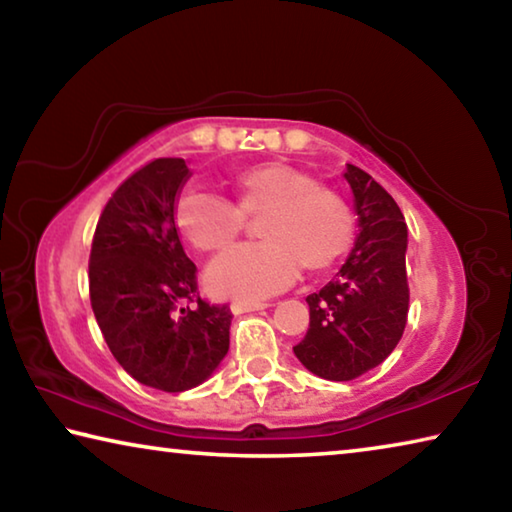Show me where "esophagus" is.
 I'll use <instances>...</instances> for the list:
<instances>
[{
    "label": "esophagus",
    "mask_w": 512,
    "mask_h": 512,
    "mask_svg": "<svg viewBox=\"0 0 512 512\" xmlns=\"http://www.w3.org/2000/svg\"><path fill=\"white\" fill-rule=\"evenodd\" d=\"M266 307H268L266 302H250V300H235L230 305L232 314H248V311H262Z\"/></svg>",
    "instance_id": "34e87169"
}]
</instances>
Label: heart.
Wrapping results in <instances>:
<instances>
[{"mask_svg":"<svg viewBox=\"0 0 512 512\" xmlns=\"http://www.w3.org/2000/svg\"><path fill=\"white\" fill-rule=\"evenodd\" d=\"M237 205L189 189L176 203V223L198 250H221L244 230L246 219L259 221V244H244L212 259L205 287L216 298L259 300L296 282L300 266L325 271L348 250L352 214L343 198L309 173L287 162H266L235 176Z\"/></svg>","mask_w":512,"mask_h":512,"instance_id":"1","label":"heart"}]
</instances>
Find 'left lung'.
Instances as JSON below:
<instances>
[{
	"label": "left lung",
	"mask_w": 512,
	"mask_h": 512,
	"mask_svg": "<svg viewBox=\"0 0 512 512\" xmlns=\"http://www.w3.org/2000/svg\"><path fill=\"white\" fill-rule=\"evenodd\" d=\"M357 237L345 264L307 296L309 329L293 352L314 375L350 381L377 368L400 343L409 314L406 223L393 196L366 171L345 164Z\"/></svg>",
	"instance_id": "left-lung-1"
}]
</instances>
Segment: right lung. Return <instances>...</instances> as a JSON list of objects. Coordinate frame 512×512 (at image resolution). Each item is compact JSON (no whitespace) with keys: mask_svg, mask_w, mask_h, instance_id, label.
<instances>
[{"mask_svg":"<svg viewBox=\"0 0 512 512\" xmlns=\"http://www.w3.org/2000/svg\"><path fill=\"white\" fill-rule=\"evenodd\" d=\"M189 176L183 158L135 171L103 210L90 253V302L112 357L164 393L203 384L230 348V309L198 296L196 266L176 230ZM183 301L197 305L185 310Z\"/></svg>","mask_w":512,"mask_h":512,"instance_id":"add662e5","label":"right lung"}]
</instances>
